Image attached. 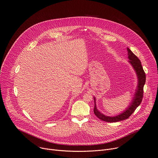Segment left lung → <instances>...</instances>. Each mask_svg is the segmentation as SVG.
Here are the masks:
<instances>
[{
  "label": "left lung",
  "instance_id": "left-lung-1",
  "mask_svg": "<svg viewBox=\"0 0 158 158\" xmlns=\"http://www.w3.org/2000/svg\"><path fill=\"white\" fill-rule=\"evenodd\" d=\"M127 51L129 59L128 62L131 64V66L134 68L137 77V85L135 91V92L134 93L132 100L131 101L128 107L126 108V109L120 114L113 117L105 115L98 110L96 104V98L95 96L94 97L95 101V107L94 110V114L98 118L106 122L114 123L128 118L131 116V115L134 112L136 108L140 104L143 99V87L146 81L145 73L143 69L141 62L138 57L135 55H134V53L128 48H127Z\"/></svg>",
  "mask_w": 158,
  "mask_h": 158
}]
</instances>
